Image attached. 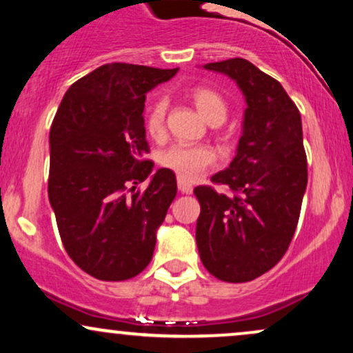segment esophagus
Returning <instances> with one entry per match:
<instances>
[{
	"instance_id": "34e87169",
	"label": "esophagus",
	"mask_w": 353,
	"mask_h": 353,
	"mask_svg": "<svg viewBox=\"0 0 353 353\" xmlns=\"http://www.w3.org/2000/svg\"><path fill=\"white\" fill-rule=\"evenodd\" d=\"M177 188H179V190L182 194H190L192 192V185L189 184V182L182 181V179H177Z\"/></svg>"
}]
</instances>
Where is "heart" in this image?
<instances>
[{
	"label": "heart",
	"mask_w": 353,
	"mask_h": 353,
	"mask_svg": "<svg viewBox=\"0 0 353 353\" xmlns=\"http://www.w3.org/2000/svg\"><path fill=\"white\" fill-rule=\"evenodd\" d=\"M194 106L209 124H221L228 117V103L210 88L199 86L190 92ZM168 101L156 99L145 112L144 125L151 137H161L164 132ZM216 163V154L208 145L176 144L161 152L159 164L172 171L182 181H194L201 177L208 168Z\"/></svg>",
	"instance_id": "obj_1"
}]
</instances>
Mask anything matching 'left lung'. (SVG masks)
Returning a JSON list of instances; mask_svg holds the SVG:
<instances>
[{
	"label": "left lung",
	"instance_id": "8db88e82",
	"mask_svg": "<svg viewBox=\"0 0 353 353\" xmlns=\"http://www.w3.org/2000/svg\"><path fill=\"white\" fill-rule=\"evenodd\" d=\"M237 83L247 108L236 157L194 189L201 204L196 242L201 261L224 282H249L277 264L289 249L307 188L301 112L272 76L247 59L204 64Z\"/></svg>",
	"mask_w": 353,
	"mask_h": 353
}]
</instances>
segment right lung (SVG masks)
Returning a JSON list of instances; mask_svg holds the SVG:
<instances>
[{
	"mask_svg": "<svg viewBox=\"0 0 353 353\" xmlns=\"http://www.w3.org/2000/svg\"><path fill=\"white\" fill-rule=\"evenodd\" d=\"M176 70L111 63L76 81L50 131L48 196L64 249L99 281H128L151 262L177 192L176 174L145 161V92Z\"/></svg>",
	"mask_w": 353,
	"mask_h": 353,
	"instance_id": "right-lung-1",
	"label": "right lung"
}]
</instances>
